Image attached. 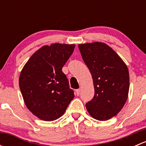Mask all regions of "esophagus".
Instances as JSON below:
<instances>
[{"mask_svg": "<svg viewBox=\"0 0 146 146\" xmlns=\"http://www.w3.org/2000/svg\"><path fill=\"white\" fill-rule=\"evenodd\" d=\"M80 89H77L76 90V95H78H78H80Z\"/></svg>", "mask_w": 146, "mask_h": 146, "instance_id": "34e87169", "label": "esophagus"}]
</instances>
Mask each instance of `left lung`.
Segmentation results:
<instances>
[{"mask_svg":"<svg viewBox=\"0 0 146 146\" xmlns=\"http://www.w3.org/2000/svg\"><path fill=\"white\" fill-rule=\"evenodd\" d=\"M90 71L95 95L86 104L94 119L106 121L117 115L126 103L129 90L128 68L120 56L102 42L78 45Z\"/></svg>","mask_w":146,"mask_h":146,"instance_id":"obj_1","label":"left lung"}]
</instances>
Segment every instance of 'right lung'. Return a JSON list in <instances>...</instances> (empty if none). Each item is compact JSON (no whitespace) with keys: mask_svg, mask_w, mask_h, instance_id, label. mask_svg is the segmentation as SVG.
<instances>
[{"mask_svg":"<svg viewBox=\"0 0 146 146\" xmlns=\"http://www.w3.org/2000/svg\"><path fill=\"white\" fill-rule=\"evenodd\" d=\"M75 44H52L34 53L19 78V86L28 110L44 121L61 117L74 98L62 68Z\"/></svg>","mask_w":146,"mask_h":146,"instance_id":"right-lung-1","label":"right lung"}]
</instances>
